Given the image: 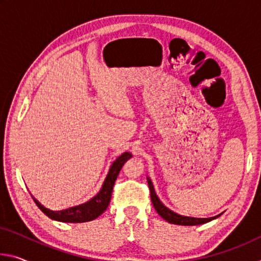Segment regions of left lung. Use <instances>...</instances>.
I'll use <instances>...</instances> for the list:
<instances>
[{"instance_id":"left-lung-1","label":"left lung","mask_w":261,"mask_h":261,"mask_svg":"<svg viewBox=\"0 0 261 261\" xmlns=\"http://www.w3.org/2000/svg\"><path fill=\"white\" fill-rule=\"evenodd\" d=\"M147 182H148L149 192H151V200H152L154 208H155V211L158 212V214L160 215L162 219H165L167 222L173 223V224H178V226H198V224L210 222V221L219 218V216L221 215V214H219L216 216H213V218L200 219V218H191V216H183V215L175 213V212L170 211L169 208H167V207L160 201V199H159L155 191H154V188H153L151 179L147 178Z\"/></svg>"}]
</instances>
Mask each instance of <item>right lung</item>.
I'll return each instance as SVG.
<instances>
[{
    "instance_id": "1",
    "label": "right lung",
    "mask_w": 261,
    "mask_h": 261,
    "mask_svg": "<svg viewBox=\"0 0 261 261\" xmlns=\"http://www.w3.org/2000/svg\"><path fill=\"white\" fill-rule=\"evenodd\" d=\"M131 156L132 154L129 152L123 153L121 156H118L116 160L113 162V165L110 166L107 177H106L102 184V188H101L99 193L92 198V199L84 202L82 205L73 206L70 207V208L62 211H50L46 208V207H43L40 202L32 196L33 200L39 208L51 220L70 223H81L94 220L107 210L110 202V198H112L115 180H116L118 174H120L123 165H124Z\"/></svg>"
}]
</instances>
